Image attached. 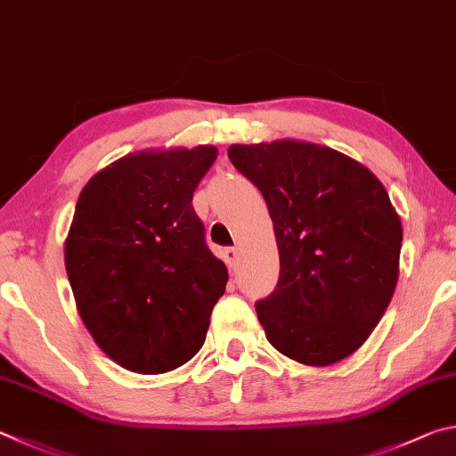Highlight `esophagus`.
<instances>
[{"instance_id": "obj_1", "label": "esophagus", "mask_w": 456, "mask_h": 456, "mask_svg": "<svg viewBox=\"0 0 456 456\" xmlns=\"http://www.w3.org/2000/svg\"><path fill=\"white\" fill-rule=\"evenodd\" d=\"M238 258H240V254H238V248H226L224 250V260H226L228 268H236L238 266Z\"/></svg>"}]
</instances>
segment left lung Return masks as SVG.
Instances as JSON below:
<instances>
[{
  "mask_svg": "<svg viewBox=\"0 0 456 456\" xmlns=\"http://www.w3.org/2000/svg\"><path fill=\"white\" fill-rule=\"evenodd\" d=\"M230 162L256 186L274 224L281 278L256 302L266 338L308 366L345 361L387 313L403 224L369 167L300 140L232 143Z\"/></svg>",
  "mask_w": 456,
  "mask_h": 456,
  "instance_id": "8db88e82",
  "label": "left lung"
}]
</instances>
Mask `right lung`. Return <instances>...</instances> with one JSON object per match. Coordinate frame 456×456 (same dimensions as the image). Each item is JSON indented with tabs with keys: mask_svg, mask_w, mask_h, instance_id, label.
<instances>
[{
	"mask_svg": "<svg viewBox=\"0 0 456 456\" xmlns=\"http://www.w3.org/2000/svg\"><path fill=\"white\" fill-rule=\"evenodd\" d=\"M216 146L142 150L94 174L63 242L77 313L122 369L162 374L206 340L228 270L191 208Z\"/></svg>",
	"mask_w": 456,
	"mask_h": 456,
	"instance_id": "right-lung-1",
	"label": "right lung"
}]
</instances>
